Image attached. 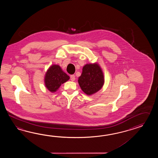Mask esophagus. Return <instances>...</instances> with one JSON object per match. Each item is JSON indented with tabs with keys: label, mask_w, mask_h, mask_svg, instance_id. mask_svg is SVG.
<instances>
[{
	"label": "esophagus",
	"mask_w": 158,
	"mask_h": 158,
	"mask_svg": "<svg viewBox=\"0 0 158 158\" xmlns=\"http://www.w3.org/2000/svg\"><path fill=\"white\" fill-rule=\"evenodd\" d=\"M70 77H71V80L72 81H74L75 80V76L74 75H71Z\"/></svg>",
	"instance_id": "34e87169"
}]
</instances>
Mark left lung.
I'll return each instance as SVG.
<instances>
[{"mask_svg":"<svg viewBox=\"0 0 158 158\" xmlns=\"http://www.w3.org/2000/svg\"><path fill=\"white\" fill-rule=\"evenodd\" d=\"M78 82L81 90L87 95L100 90L104 84V73L100 65L98 63L85 64Z\"/></svg>","mask_w":158,"mask_h":158,"instance_id":"left-lung-1","label":"left lung"}]
</instances>
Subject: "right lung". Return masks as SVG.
I'll use <instances>...</instances> for the list:
<instances>
[{"label":"right lung","mask_w":158,"mask_h":158,"mask_svg":"<svg viewBox=\"0 0 158 158\" xmlns=\"http://www.w3.org/2000/svg\"><path fill=\"white\" fill-rule=\"evenodd\" d=\"M69 78V76L63 71L60 65L53 64L48 68L45 73L44 83L45 87L51 93H54Z\"/></svg>","instance_id":"1"}]
</instances>
